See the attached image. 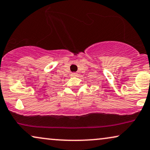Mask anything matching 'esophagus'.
Returning a JSON list of instances; mask_svg holds the SVG:
<instances>
[{
    "label": "esophagus",
    "instance_id": "obj_1",
    "mask_svg": "<svg viewBox=\"0 0 150 150\" xmlns=\"http://www.w3.org/2000/svg\"><path fill=\"white\" fill-rule=\"evenodd\" d=\"M71 76H74V77L78 76V74L76 72H73V73H71Z\"/></svg>",
    "mask_w": 150,
    "mask_h": 150
}]
</instances>
